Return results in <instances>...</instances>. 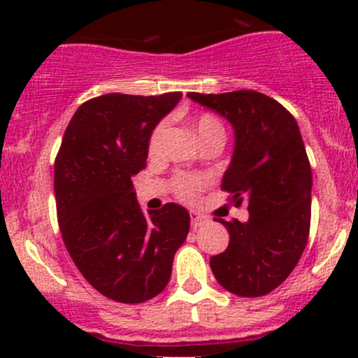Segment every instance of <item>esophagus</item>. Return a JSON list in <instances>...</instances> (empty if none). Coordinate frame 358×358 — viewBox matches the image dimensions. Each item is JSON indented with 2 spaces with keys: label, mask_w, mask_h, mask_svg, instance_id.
Here are the masks:
<instances>
[{
  "label": "esophagus",
  "mask_w": 358,
  "mask_h": 358,
  "mask_svg": "<svg viewBox=\"0 0 358 358\" xmlns=\"http://www.w3.org/2000/svg\"><path fill=\"white\" fill-rule=\"evenodd\" d=\"M206 222H208V218H206V216L199 215L197 211H190V223H192L194 229H199V227L204 225Z\"/></svg>",
  "instance_id": "obj_1"
}]
</instances>
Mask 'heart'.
<instances>
[{"mask_svg": "<svg viewBox=\"0 0 358 358\" xmlns=\"http://www.w3.org/2000/svg\"><path fill=\"white\" fill-rule=\"evenodd\" d=\"M194 131L196 135L201 138L209 135H223V126L215 115L211 114H202L197 117V121L194 122ZM162 135H164V126H157L154 129V133L150 135L149 140V152L150 154H157L159 149H161V142H162ZM202 187V180L199 176H194V175H182L175 180V189L178 192L180 197L187 201H192L194 197L197 196V192L201 190Z\"/></svg>", "mask_w": 358, "mask_h": 358, "instance_id": "obj_1", "label": "heart"}]
</instances>
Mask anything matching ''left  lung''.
Returning a JSON list of instances; mask_svg holds the SVG:
<instances>
[{
  "label": "left lung",
  "instance_id": "8db88e82",
  "mask_svg": "<svg viewBox=\"0 0 358 358\" xmlns=\"http://www.w3.org/2000/svg\"><path fill=\"white\" fill-rule=\"evenodd\" d=\"M187 96L232 126L234 152L222 189L249 211L244 223L216 220L229 230L230 243L209 265L220 286L232 294H268L289 277L308 241L312 169L298 122L258 92H190Z\"/></svg>",
  "mask_w": 358,
  "mask_h": 358
}]
</instances>
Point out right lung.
Instances as JSON below:
<instances>
[{"mask_svg": "<svg viewBox=\"0 0 358 358\" xmlns=\"http://www.w3.org/2000/svg\"><path fill=\"white\" fill-rule=\"evenodd\" d=\"M182 93H109L72 115L55 161L59 227L72 262L100 294L119 303L152 299L169 282L190 215L168 202L140 209L131 176L145 166L149 140Z\"/></svg>", "mask_w": 358, "mask_h": 358, "instance_id": "add662e5", "label": "right lung"}]
</instances>
